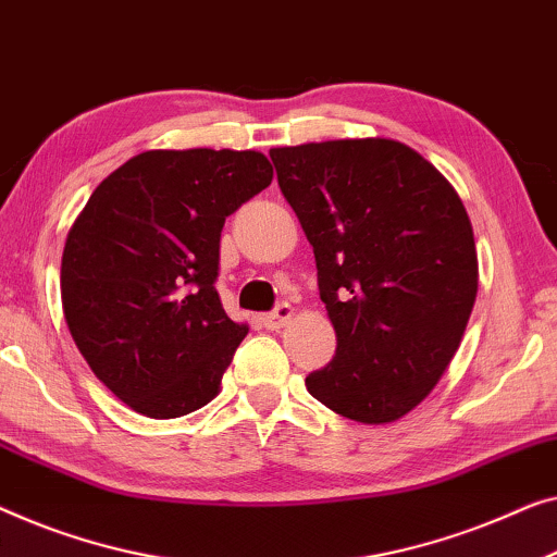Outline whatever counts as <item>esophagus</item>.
<instances>
[{
    "label": "esophagus",
    "instance_id": "1",
    "mask_svg": "<svg viewBox=\"0 0 557 557\" xmlns=\"http://www.w3.org/2000/svg\"><path fill=\"white\" fill-rule=\"evenodd\" d=\"M294 317V309H292V304H284L281 301L276 309L273 311H269V313H263L261 317V324L265 326V329H281V326H286L288 324V319Z\"/></svg>",
    "mask_w": 557,
    "mask_h": 557
}]
</instances>
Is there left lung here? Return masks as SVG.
<instances>
[{"mask_svg":"<svg viewBox=\"0 0 557 557\" xmlns=\"http://www.w3.org/2000/svg\"><path fill=\"white\" fill-rule=\"evenodd\" d=\"M269 156L313 246L336 332L334 359L306 376V389L354 422H394L434 389L470 321L478 251L462 200L397 140Z\"/></svg>","mask_w":557,"mask_h":557,"instance_id":"left-lung-1","label":"left lung"}]
</instances>
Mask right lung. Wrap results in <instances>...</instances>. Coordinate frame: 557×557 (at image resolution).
Wrapping results in <instances>:
<instances>
[{"instance_id":"add662e5","label":"right lung","mask_w":557,"mask_h":557,"mask_svg":"<svg viewBox=\"0 0 557 557\" xmlns=\"http://www.w3.org/2000/svg\"><path fill=\"white\" fill-rule=\"evenodd\" d=\"M271 163L256 150H148L108 175L62 253V309L95 376L135 412L173 419L219 394L248 326L215 292L221 231Z\"/></svg>"}]
</instances>
